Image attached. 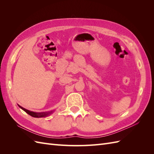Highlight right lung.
I'll return each instance as SVG.
<instances>
[{
    "label": "right lung",
    "mask_w": 154,
    "mask_h": 154,
    "mask_svg": "<svg viewBox=\"0 0 154 154\" xmlns=\"http://www.w3.org/2000/svg\"><path fill=\"white\" fill-rule=\"evenodd\" d=\"M18 106L20 107V109H22L23 110L25 111L27 114H28L29 115H30L32 117L34 118H42V117H46V116H49V114H51V113L53 112V110L49 111V112H32V111H30L27 110L24 108H23L22 106L18 105Z\"/></svg>",
    "instance_id": "right-lung-1"
}]
</instances>
